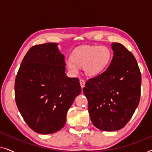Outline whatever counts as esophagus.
<instances>
[{
  "label": "esophagus",
  "instance_id": "obj_1",
  "mask_svg": "<svg viewBox=\"0 0 152 152\" xmlns=\"http://www.w3.org/2000/svg\"><path fill=\"white\" fill-rule=\"evenodd\" d=\"M80 82L81 87H82V88H84V85H85V81L84 80H82V79H81V80H80Z\"/></svg>",
  "mask_w": 152,
  "mask_h": 152
}]
</instances>
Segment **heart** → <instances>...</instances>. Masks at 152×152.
I'll return each instance as SVG.
<instances>
[{"label": "heart", "instance_id": "heart-1", "mask_svg": "<svg viewBox=\"0 0 152 152\" xmlns=\"http://www.w3.org/2000/svg\"><path fill=\"white\" fill-rule=\"evenodd\" d=\"M112 53L106 45H92L79 48L74 50L71 59L66 61V66L72 74L78 72V67L83 68L88 76H97L106 69L111 61Z\"/></svg>", "mask_w": 152, "mask_h": 152}]
</instances>
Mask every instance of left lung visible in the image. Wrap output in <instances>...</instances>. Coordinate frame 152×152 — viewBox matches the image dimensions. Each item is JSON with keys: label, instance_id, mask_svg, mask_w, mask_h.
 I'll return each mask as SVG.
<instances>
[{"label": "left lung", "instance_id": "8db88e82", "mask_svg": "<svg viewBox=\"0 0 152 152\" xmlns=\"http://www.w3.org/2000/svg\"><path fill=\"white\" fill-rule=\"evenodd\" d=\"M113 57L104 72L87 80L83 88L93 125L105 132L123 128L140 97L141 73L136 58L123 45L111 44Z\"/></svg>", "mask_w": 152, "mask_h": 152}]
</instances>
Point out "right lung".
Here are the masks:
<instances>
[{"label": "right lung", "instance_id": "right-lung-1", "mask_svg": "<svg viewBox=\"0 0 152 152\" xmlns=\"http://www.w3.org/2000/svg\"><path fill=\"white\" fill-rule=\"evenodd\" d=\"M65 66L56 43L34 45L23 59L14 84L15 100L35 132L53 134L64 127L68 110L80 94V80L66 76Z\"/></svg>", "mask_w": 152, "mask_h": 152}]
</instances>
